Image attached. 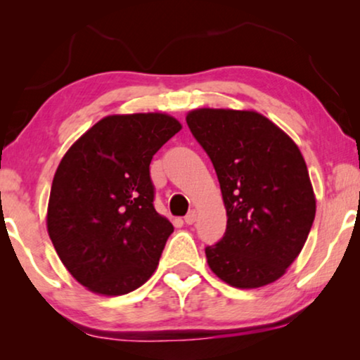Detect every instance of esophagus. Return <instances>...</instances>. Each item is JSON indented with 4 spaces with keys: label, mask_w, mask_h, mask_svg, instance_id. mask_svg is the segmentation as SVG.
Masks as SVG:
<instances>
[{
    "label": "esophagus",
    "mask_w": 360,
    "mask_h": 360,
    "mask_svg": "<svg viewBox=\"0 0 360 360\" xmlns=\"http://www.w3.org/2000/svg\"><path fill=\"white\" fill-rule=\"evenodd\" d=\"M195 221H196V211L191 210V211H188V214L185 216V223L186 224H193Z\"/></svg>",
    "instance_id": "obj_1"
}]
</instances>
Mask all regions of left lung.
I'll return each instance as SVG.
<instances>
[{
    "mask_svg": "<svg viewBox=\"0 0 360 360\" xmlns=\"http://www.w3.org/2000/svg\"><path fill=\"white\" fill-rule=\"evenodd\" d=\"M186 124L213 162L228 216L223 239L205 249L210 269L236 288L275 282L302 252L316 213L298 146L255 111L201 108Z\"/></svg>",
    "mask_w": 360,
    "mask_h": 360,
    "instance_id": "8db88e82",
    "label": "left lung"
}]
</instances>
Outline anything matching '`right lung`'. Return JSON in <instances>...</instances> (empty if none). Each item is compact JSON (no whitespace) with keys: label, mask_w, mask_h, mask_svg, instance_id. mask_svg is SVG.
<instances>
[{"label":"right lung","mask_w":360,"mask_h":360,"mask_svg":"<svg viewBox=\"0 0 360 360\" xmlns=\"http://www.w3.org/2000/svg\"><path fill=\"white\" fill-rule=\"evenodd\" d=\"M180 129L164 112L106 116L58 164L47 231L62 264L90 292L129 293L155 272L174 226L154 208L149 165Z\"/></svg>","instance_id":"1"}]
</instances>
